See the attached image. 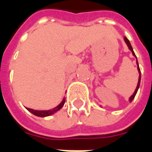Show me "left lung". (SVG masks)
Returning <instances> with one entry per match:
<instances>
[{
	"instance_id": "left-lung-1",
	"label": "left lung",
	"mask_w": 152,
	"mask_h": 152,
	"mask_svg": "<svg viewBox=\"0 0 152 152\" xmlns=\"http://www.w3.org/2000/svg\"><path fill=\"white\" fill-rule=\"evenodd\" d=\"M124 41H125V42H126V44H127V45H128V47H129V50L132 51V53H133V55L136 57V55H135V53H134V50H133V48H132V46H131L129 40H128L126 37H124ZM137 70H138V72H139V78H138V82H137V87H136V89H135V91H134V93L133 94V95L131 96L130 98H129V101H130V102H132V101H133V99H134V97H135V95H136V94H137V89H138V88H139V86H140L141 72H140V69H139V66H138V63H137Z\"/></svg>"
}]
</instances>
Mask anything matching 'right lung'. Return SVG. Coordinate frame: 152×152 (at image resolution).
<instances>
[{"label":"right lung","instance_id":"right-lung-1","mask_svg":"<svg viewBox=\"0 0 152 152\" xmlns=\"http://www.w3.org/2000/svg\"><path fill=\"white\" fill-rule=\"evenodd\" d=\"M65 103V99H63L62 102L60 103L59 105L56 107L55 108L52 109V110H49V111H36V110H32L31 108H27L30 112H31L32 114L35 115H37V116H40V117H45V116H49L50 115L55 113L56 112H58V110L63 107V106L64 105Z\"/></svg>","mask_w":152,"mask_h":152}]
</instances>
